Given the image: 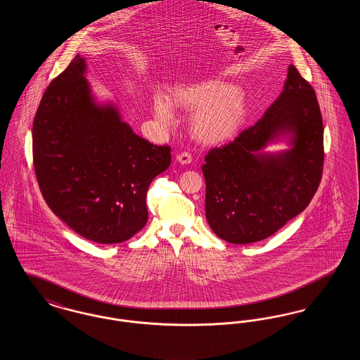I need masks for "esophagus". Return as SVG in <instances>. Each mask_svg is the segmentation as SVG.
I'll return each instance as SVG.
<instances>
[{"label": "esophagus", "instance_id": "esophagus-1", "mask_svg": "<svg viewBox=\"0 0 360 360\" xmlns=\"http://www.w3.org/2000/svg\"><path fill=\"white\" fill-rule=\"evenodd\" d=\"M191 155L186 153V151H184V153H181V154L176 155V160L181 163V165H188L190 162H191Z\"/></svg>", "mask_w": 360, "mask_h": 360}]
</instances>
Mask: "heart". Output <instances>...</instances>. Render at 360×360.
Instances as JSON below:
<instances>
[{
	"instance_id": "1",
	"label": "heart",
	"mask_w": 360,
	"mask_h": 360,
	"mask_svg": "<svg viewBox=\"0 0 360 360\" xmlns=\"http://www.w3.org/2000/svg\"><path fill=\"white\" fill-rule=\"evenodd\" d=\"M175 109L193 112L188 131L198 143L217 146L231 140L244 120L245 105L239 89L223 79L194 81L175 87L169 96L155 98V113L165 124L174 121Z\"/></svg>"
}]
</instances>
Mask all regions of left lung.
<instances>
[{
    "label": "left lung",
    "mask_w": 360,
    "mask_h": 360,
    "mask_svg": "<svg viewBox=\"0 0 360 360\" xmlns=\"http://www.w3.org/2000/svg\"><path fill=\"white\" fill-rule=\"evenodd\" d=\"M279 131H294L293 148L257 155ZM324 167V127L313 86L289 66L283 91L255 125L205 156L206 220L228 243L271 236L316 194Z\"/></svg>",
    "instance_id": "8db88e82"
}]
</instances>
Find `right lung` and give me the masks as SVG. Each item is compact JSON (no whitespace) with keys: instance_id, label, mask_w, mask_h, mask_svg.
<instances>
[{"instance_id":"right-lung-1","label":"right lung","mask_w":360,"mask_h":360,"mask_svg":"<svg viewBox=\"0 0 360 360\" xmlns=\"http://www.w3.org/2000/svg\"><path fill=\"white\" fill-rule=\"evenodd\" d=\"M77 55L46 89L32 128L34 169L52 212L82 238L122 243L148 220L146 195L170 146L137 136L112 106L93 103Z\"/></svg>"}]
</instances>
